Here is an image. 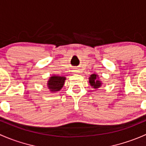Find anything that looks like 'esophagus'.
Returning <instances> with one entry per match:
<instances>
[{
  "label": "esophagus",
  "instance_id": "1",
  "mask_svg": "<svg viewBox=\"0 0 146 146\" xmlns=\"http://www.w3.org/2000/svg\"><path fill=\"white\" fill-rule=\"evenodd\" d=\"M74 71H76H76H77V70H74Z\"/></svg>",
  "mask_w": 146,
  "mask_h": 146
}]
</instances>
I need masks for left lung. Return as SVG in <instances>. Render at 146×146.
Segmentation results:
<instances>
[{
	"label": "left lung",
	"mask_w": 146,
	"mask_h": 146,
	"mask_svg": "<svg viewBox=\"0 0 146 146\" xmlns=\"http://www.w3.org/2000/svg\"><path fill=\"white\" fill-rule=\"evenodd\" d=\"M89 84L93 88L96 89L100 88L102 85V82L99 80L98 76L96 74H93L91 75L89 77Z\"/></svg>",
	"instance_id": "1"
}]
</instances>
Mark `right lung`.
<instances>
[{"label": "right lung", "mask_w": 146, "mask_h": 146, "mask_svg": "<svg viewBox=\"0 0 146 146\" xmlns=\"http://www.w3.org/2000/svg\"><path fill=\"white\" fill-rule=\"evenodd\" d=\"M65 79L66 78L64 76L52 75V76L49 78V80L48 81V88L50 89L51 92L59 91L64 86Z\"/></svg>", "instance_id": "obj_1"}]
</instances>
